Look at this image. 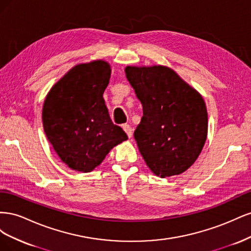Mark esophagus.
Masks as SVG:
<instances>
[{"label":"esophagus","instance_id":"34e87169","mask_svg":"<svg viewBox=\"0 0 251 251\" xmlns=\"http://www.w3.org/2000/svg\"><path fill=\"white\" fill-rule=\"evenodd\" d=\"M123 128H124V131L126 133V135H127V137L128 138H131L132 137V135H133V130H132V127L128 126V125H124L123 126Z\"/></svg>","mask_w":251,"mask_h":251}]
</instances>
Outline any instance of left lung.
<instances>
[{
  "instance_id": "obj_1",
  "label": "left lung",
  "mask_w": 251,
  "mask_h": 251,
  "mask_svg": "<svg viewBox=\"0 0 251 251\" xmlns=\"http://www.w3.org/2000/svg\"><path fill=\"white\" fill-rule=\"evenodd\" d=\"M125 71L142 104L134 137L144 161L161 178L184 173L207 137L202 95L166 66H126Z\"/></svg>"
}]
</instances>
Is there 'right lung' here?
I'll list each match as a JSON object with an SVG mask.
<instances>
[{
    "mask_svg": "<svg viewBox=\"0 0 251 251\" xmlns=\"http://www.w3.org/2000/svg\"><path fill=\"white\" fill-rule=\"evenodd\" d=\"M111 66L102 59L78 64L68 71L45 98V134L62 161L74 171L89 173L127 136L114 125L103 92Z\"/></svg>",
    "mask_w": 251,
    "mask_h": 251,
    "instance_id": "add662e5",
    "label": "right lung"
}]
</instances>
